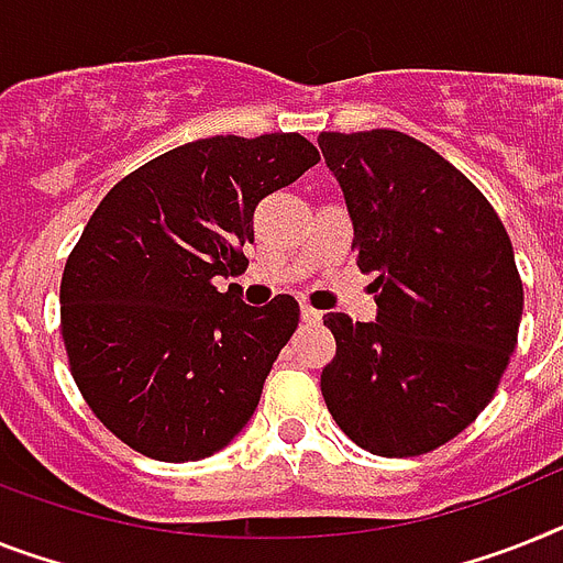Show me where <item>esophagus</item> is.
<instances>
[{"mask_svg": "<svg viewBox=\"0 0 563 563\" xmlns=\"http://www.w3.org/2000/svg\"><path fill=\"white\" fill-rule=\"evenodd\" d=\"M301 319L308 324H316V322H322V313L316 308H310V305H301Z\"/></svg>", "mask_w": 563, "mask_h": 563, "instance_id": "34e87169", "label": "esophagus"}]
</instances>
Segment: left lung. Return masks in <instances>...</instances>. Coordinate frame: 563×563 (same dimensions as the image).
I'll list each match as a JSON object with an SVG mask.
<instances>
[{"mask_svg": "<svg viewBox=\"0 0 563 563\" xmlns=\"http://www.w3.org/2000/svg\"><path fill=\"white\" fill-rule=\"evenodd\" d=\"M345 192L356 264L376 273V322L328 313L336 356L322 397L339 429L383 457L434 452L489 406L518 345L521 273L472 180L394 129L322 132Z\"/></svg>", "mask_w": 563, "mask_h": 563, "instance_id": "left-lung-1", "label": "left lung"}]
</instances>
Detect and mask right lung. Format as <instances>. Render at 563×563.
Instances as JSON below:
<instances>
[{
	"label": "right lung",
	"mask_w": 563,
	"mask_h": 563,
	"mask_svg": "<svg viewBox=\"0 0 563 563\" xmlns=\"http://www.w3.org/2000/svg\"><path fill=\"white\" fill-rule=\"evenodd\" d=\"M319 152L296 132L184 143L109 189L59 285V333L86 406L118 440L184 463L224 449L253 417L299 301L247 308L216 276L247 271L255 207Z\"/></svg>",
	"instance_id": "1"
}]
</instances>
